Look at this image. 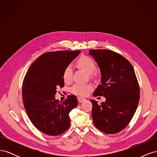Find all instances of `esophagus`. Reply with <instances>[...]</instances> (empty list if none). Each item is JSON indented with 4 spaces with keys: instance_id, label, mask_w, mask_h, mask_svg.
<instances>
[{
    "instance_id": "esophagus-1",
    "label": "esophagus",
    "mask_w": 157,
    "mask_h": 157,
    "mask_svg": "<svg viewBox=\"0 0 157 157\" xmlns=\"http://www.w3.org/2000/svg\"><path fill=\"white\" fill-rule=\"evenodd\" d=\"M77 99H78V101L79 103H82V102H83V101H84L85 100H86V99H84L83 98H80V97H78Z\"/></svg>"
}]
</instances>
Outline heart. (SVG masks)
Listing matches in <instances>:
<instances>
[{"label":"heart","instance_id":"heart-1","mask_svg":"<svg viewBox=\"0 0 157 157\" xmlns=\"http://www.w3.org/2000/svg\"><path fill=\"white\" fill-rule=\"evenodd\" d=\"M78 67L84 69L85 71L92 75L96 69V65L92 58L87 56H82L77 61ZM62 77L63 81L69 83L72 81L73 79V67L71 65L66 66L63 71ZM93 87L90 84H75L71 88V92L80 96H86L91 91Z\"/></svg>","mask_w":157,"mask_h":157}]
</instances>
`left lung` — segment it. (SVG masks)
Masks as SVG:
<instances>
[{
  "label": "left lung",
  "instance_id": "1",
  "mask_svg": "<svg viewBox=\"0 0 157 157\" xmlns=\"http://www.w3.org/2000/svg\"><path fill=\"white\" fill-rule=\"evenodd\" d=\"M101 71V84L93 94L103 96L105 102L92 103V115L98 129L109 134H117L129 124L140 100V86L129 61L111 50H90Z\"/></svg>",
  "mask_w": 157,
  "mask_h": 157
}]
</instances>
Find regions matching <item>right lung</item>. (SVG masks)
Here are the masks:
<instances>
[{
	"label": "right lung",
	"mask_w": 157,
	"mask_h": 157,
	"mask_svg": "<svg viewBox=\"0 0 157 157\" xmlns=\"http://www.w3.org/2000/svg\"><path fill=\"white\" fill-rule=\"evenodd\" d=\"M80 53L79 50L46 52L32 63L25 76L23 105L33 124L45 134L58 136L70 126L69 114L78 105L77 97L70 95L59 102L55 94L57 88L64 86V68Z\"/></svg>",
	"instance_id": "obj_1"
}]
</instances>
